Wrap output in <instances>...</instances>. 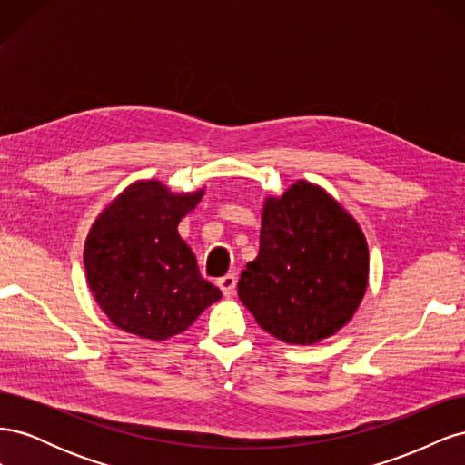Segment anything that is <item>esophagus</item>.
<instances>
[{"label":"esophagus","mask_w":465,"mask_h":465,"mask_svg":"<svg viewBox=\"0 0 465 465\" xmlns=\"http://www.w3.org/2000/svg\"><path fill=\"white\" fill-rule=\"evenodd\" d=\"M217 285H219V289L223 291L224 297H231V294H234V291H236V277H234L232 273L224 275V277H221V279L217 281Z\"/></svg>","instance_id":"esophagus-1"}]
</instances>
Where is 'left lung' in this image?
<instances>
[{"instance_id": "8db88e82", "label": "left lung", "mask_w": 465, "mask_h": 465, "mask_svg": "<svg viewBox=\"0 0 465 465\" xmlns=\"http://www.w3.org/2000/svg\"><path fill=\"white\" fill-rule=\"evenodd\" d=\"M367 285V238L326 190L299 180L265 200L238 299L267 333L291 345L326 340L353 318Z\"/></svg>"}]
</instances>
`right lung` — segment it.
Wrapping results in <instances>:
<instances>
[{
  "label": "right lung",
  "instance_id": "1",
  "mask_svg": "<svg viewBox=\"0 0 465 465\" xmlns=\"http://www.w3.org/2000/svg\"><path fill=\"white\" fill-rule=\"evenodd\" d=\"M203 192L174 193L159 180H139L93 223L83 262L94 301L116 328L164 341L221 299L178 234Z\"/></svg>",
  "mask_w": 465,
  "mask_h": 465
}]
</instances>
